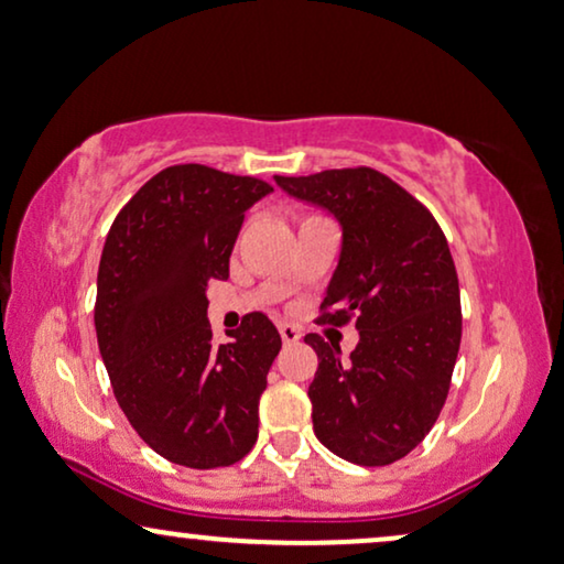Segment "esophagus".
Returning a JSON list of instances; mask_svg holds the SVG:
<instances>
[{
    "mask_svg": "<svg viewBox=\"0 0 564 564\" xmlns=\"http://www.w3.org/2000/svg\"><path fill=\"white\" fill-rule=\"evenodd\" d=\"M280 336L284 345H295V341L300 339V328L290 326V324H280Z\"/></svg>",
    "mask_w": 564,
    "mask_h": 564,
    "instance_id": "obj_1",
    "label": "esophagus"
}]
</instances>
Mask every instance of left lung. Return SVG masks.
<instances>
[{
    "instance_id": "8db88e82",
    "label": "left lung",
    "mask_w": 564,
    "mask_h": 564,
    "mask_svg": "<svg viewBox=\"0 0 564 564\" xmlns=\"http://www.w3.org/2000/svg\"><path fill=\"white\" fill-rule=\"evenodd\" d=\"M274 181L339 219V267L318 324L355 318L360 332L349 360L324 336H305L318 355L313 433L349 464H393L425 441L451 389L460 295L448 240L425 204L372 167Z\"/></svg>"
}]
</instances>
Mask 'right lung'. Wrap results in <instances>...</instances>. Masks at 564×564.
<instances>
[{
    "label": "right lung",
    "instance_id": "obj_1",
    "mask_svg": "<svg viewBox=\"0 0 564 564\" xmlns=\"http://www.w3.org/2000/svg\"><path fill=\"white\" fill-rule=\"evenodd\" d=\"M269 192L253 175L171 165L123 204L100 256L95 332L113 397L152 451L188 469L236 464L259 437L280 332L248 313L215 345L207 284L228 280L246 209Z\"/></svg>",
    "mask_w": 564,
    "mask_h": 564
}]
</instances>
